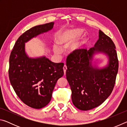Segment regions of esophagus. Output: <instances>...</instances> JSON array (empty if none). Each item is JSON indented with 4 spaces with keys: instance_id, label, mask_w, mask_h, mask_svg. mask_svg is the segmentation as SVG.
I'll use <instances>...</instances> for the list:
<instances>
[{
    "instance_id": "34e87169",
    "label": "esophagus",
    "mask_w": 127,
    "mask_h": 127,
    "mask_svg": "<svg viewBox=\"0 0 127 127\" xmlns=\"http://www.w3.org/2000/svg\"><path fill=\"white\" fill-rule=\"evenodd\" d=\"M66 69H67V68H66V66L65 65H64V66H63V70H64V75H65V73H66Z\"/></svg>"
}]
</instances>
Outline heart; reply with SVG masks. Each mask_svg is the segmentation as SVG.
<instances>
[{"instance_id": "obj_1", "label": "heart", "mask_w": 127, "mask_h": 127, "mask_svg": "<svg viewBox=\"0 0 127 127\" xmlns=\"http://www.w3.org/2000/svg\"><path fill=\"white\" fill-rule=\"evenodd\" d=\"M83 30L80 29H75L63 31L58 34L57 41L61 45H66L77 40L83 35ZM87 41V38L85 36L82 37L78 41L73 44L70 47L72 51H75L81 48ZM54 52L57 54L61 53V49L57 45L53 46Z\"/></svg>"}]
</instances>
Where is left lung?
<instances>
[{"label":"left lung","mask_w":127,"mask_h":127,"mask_svg":"<svg viewBox=\"0 0 127 127\" xmlns=\"http://www.w3.org/2000/svg\"><path fill=\"white\" fill-rule=\"evenodd\" d=\"M94 47L73 51L66 59V77L72 90L73 104L81 110L99 106L110 95L118 71V60L112 40L99 30ZM102 53L108 59L107 65L99 68L92 63L94 55Z\"/></svg>","instance_id":"1"}]
</instances>
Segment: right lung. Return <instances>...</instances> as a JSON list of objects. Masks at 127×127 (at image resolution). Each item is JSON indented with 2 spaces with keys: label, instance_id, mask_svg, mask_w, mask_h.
Returning a JSON list of instances; mask_svg holds the SVG:
<instances>
[{
  "label": "right lung",
  "instance_id": "add662e5",
  "mask_svg": "<svg viewBox=\"0 0 127 127\" xmlns=\"http://www.w3.org/2000/svg\"><path fill=\"white\" fill-rule=\"evenodd\" d=\"M54 25L50 22L27 30L18 38L10 53V84L21 101L34 109L42 108L50 101L56 83L64 74V63H54L45 56L29 57L25 43L50 31Z\"/></svg>",
  "mask_w": 127,
  "mask_h": 127
}]
</instances>
